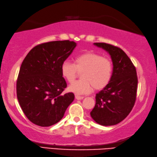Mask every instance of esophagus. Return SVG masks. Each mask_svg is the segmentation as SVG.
Listing matches in <instances>:
<instances>
[{
	"label": "esophagus",
	"mask_w": 157,
	"mask_h": 157,
	"mask_svg": "<svg viewBox=\"0 0 157 157\" xmlns=\"http://www.w3.org/2000/svg\"><path fill=\"white\" fill-rule=\"evenodd\" d=\"M75 98L76 99H78V100H81V99H82L83 98H84V97H83V96H80V95H75Z\"/></svg>",
	"instance_id": "obj_1"
}]
</instances>
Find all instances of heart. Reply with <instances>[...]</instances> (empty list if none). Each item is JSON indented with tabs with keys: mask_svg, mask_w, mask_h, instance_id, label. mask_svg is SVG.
<instances>
[{
	"mask_svg": "<svg viewBox=\"0 0 157 157\" xmlns=\"http://www.w3.org/2000/svg\"><path fill=\"white\" fill-rule=\"evenodd\" d=\"M73 64L65 61L61 65V74L66 81L72 82L81 74V80L68 86L70 91L88 94L93 90L103 89L109 84L113 73L111 59L99 54L87 52L75 57Z\"/></svg>",
	"mask_w": 157,
	"mask_h": 157,
	"instance_id": "b5f03b06",
	"label": "heart"
}]
</instances>
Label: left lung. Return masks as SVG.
Returning <instances> with one entry per match:
<instances>
[{"label":"left lung","instance_id":"left-lung-1","mask_svg":"<svg viewBox=\"0 0 157 157\" xmlns=\"http://www.w3.org/2000/svg\"><path fill=\"white\" fill-rule=\"evenodd\" d=\"M94 44L109 52L113 68L109 84L96 94V103L90 116L100 125L113 126L124 120L134 105L138 85L136 70L120 48L106 43Z\"/></svg>","mask_w":157,"mask_h":157}]
</instances>
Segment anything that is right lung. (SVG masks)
<instances>
[{
	"instance_id": "1",
	"label": "right lung",
	"mask_w": 157,
	"mask_h": 157,
	"mask_svg": "<svg viewBox=\"0 0 157 157\" xmlns=\"http://www.w3.org/2000/svg\"><path fill=\"white\" fill-rule=\"evenodd\" d=\"M76 44L69 40L37 45L24 58L17 80V96L28 120L48 127L58 123L75 99L72 93L62 94L67 84L61 65Z\"/></svg>"
}]
</instances>
